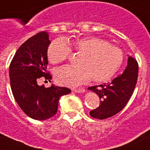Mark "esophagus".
Returning <instances> with one entry per match:
<instances>
[{"label": "esophagus", "instance_id": "esophagus-1", "mask_svg": "<svg viewBox=\"0 0 150 150\" xmlns=\"http://www.w3.org/2000/svg\"><path fill=\"white\" fill-rule=\"evenodd\" d=\"M72 91L76 93H83L85 92V88H84L83 87H79V88H73Z\"/></svg>", "mask_w": 150, "mask_h": 150}]
</instances>
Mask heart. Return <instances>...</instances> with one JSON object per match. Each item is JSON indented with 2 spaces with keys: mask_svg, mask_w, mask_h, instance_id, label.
Masks as SVG:
<instances>
[{
  "mask_svg": "<svg viewBox=\"0 0 150 150\" xmlns=\"http://www.w3.org/2000/svg\"><path fill=\"white\" fill-rule=\"evenodd\" d=\"M82 55L79 68L64 67L56 72V81L65 86H76L88 82H103L110 79L121 66L123 52L119 48L110 45L102 39L88 36L67 42L57 39L47 50L48 59L54 65L68 59L71 51Z\"/></svg>",
  "mask_w": 150,
  "mask_h": 150,
  "instance_id": "1",
  "label": "heart"
}]
</instances>
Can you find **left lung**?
<instances>
[{
	"instance_id": "left-lung-1",
	"label": "left lung",
	"mask_w": 150,
	"mask_h": 150,
	"mask_svg": "<svg viewBox=\"0 0 150 150\" xmlns=\"http://www.w3.org/2000/svg\"><path fill=\"white\" fill-rule=\"evenodd\" d=\"M138 76V63L129 56L127 65L122 74L110 83L89 87L88 90L100 98L98 108L90 111L91 117L103 120L110 117L122 110L131 98Z\"/></svg>"
}]
</instances>
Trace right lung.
<instances>
[{
    "mask_svg": "<svg viewBox=\"0 0 150 150\" xmlns=\"http://www.w3.org/2000/svg\"><path fill=\"white\" fill-rule=\"evenodd\" d=\"M51 43L45 31L30 37L17 50L10 65L12 93L20 108L30 117L44 120L53 117L60 97L71 92L65 87L40 86L42 77L51 81L47 71V50Z\"/></svg>",
    "mask_w": 150,
    "mask_h": 150,
    "instance_id": "obj_1",
    "label": "right lung"
}]
</instances>
